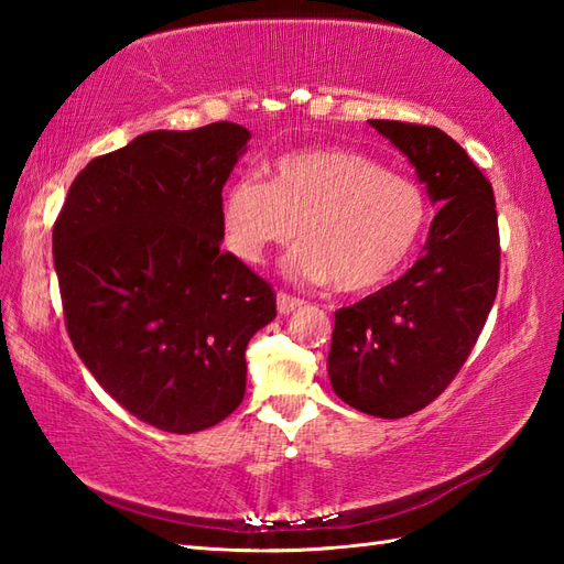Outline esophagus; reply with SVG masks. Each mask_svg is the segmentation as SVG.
<instances>
[{"mask_svg": "<svg viewBox=\"0 0 564 564\" xmlns=\"http://www.w3.org/2000/svg\"><path fill=\"white\" fill-rule=\"evenodd\" d=\"M275 303H279V313L281 315H291L293 310H297L303 305L301 297H295L291 293H279V297H275Z\"/></svg>", "mask_w": 564, "mask_h": 564, "instance_id": "1", "label": "esophagus"}]
</instances>
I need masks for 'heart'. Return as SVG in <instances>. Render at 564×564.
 Here are the masks:
<instances>
[{
	"instance_id": "b5f03b06",
	"label": "heart",
	"mask_w": 564,
	"mask_h": 564,
	"mask_svg": "<svg viewBox=\"0 0 564 564\" xmlns=\"http://www.w3.org/2000/svg\"><path fill=\"white\" fill-rule=\"evenodd\" d=\"M289 269L341 293L378 291L404 271L429 227V198L414 178L351 148L283 154L269 184L239 176L220 196L225 247L245 263L291 245Z\"/></svg>"
}]
</instances>
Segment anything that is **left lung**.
<instances>
[{
    "label": "left lung",
    "instance_id": "obj_1",
    "mask_svg": "<svg viewBox=\"0 0 564 564\" xmlns=\"http://www.w3.org/2000/svg\"><path fill=\"white\" fill-rule=\"evenodd\" d=\"M441 203L424 254L402 279L334 313L329 380L354 410L400 419L451 386L480 337L499 285V225L489 178L434 126L370 121Z\"/></svg>",
    "mask_w": 564,
    "mask_h": 564
}]
</instances>
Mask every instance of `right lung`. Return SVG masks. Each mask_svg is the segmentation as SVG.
I'll list each match as a JSON object with an SVG mask.
<instances>
[{"mask_svg":"<svg viewBox=\"0 0 564 564\" xmlns=\"http://www.w3.org/2000/svg\"><path fill=\"white\" fill-rule=\"evenodd\" d=\"M249 130H152L94 158L53 225L65 327L140 422L194 434L245 398L249 339L275 317L269 281L220 249V196Z\"/></svg>","mask_w":564,"mask_h":564,"instance_id":"add662e5","label":"right lung"}]
</instances>
